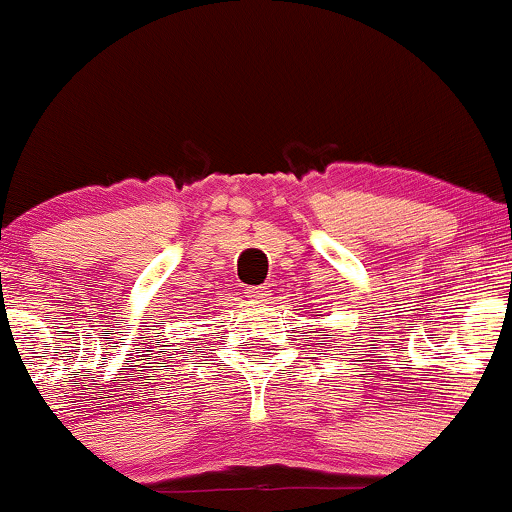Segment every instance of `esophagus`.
Instances as JSON below:
<instances>
[{"label": "esophagus", "mask_w": 512, "mask_h": 512, "mask_svg": "<svg viewBox=\"0 0 512 512\" xmlns=\"http://www.w3.org/2000/svg\"><path fill=\"white\" fill-rule=\"evenodd\" d=\"M245 293H248L250 301H257V303H260V301H267V296H269V291L264 289V286H250V289L245 291Z\"/></svg>", "instance_id": "1"}]
</instances>
